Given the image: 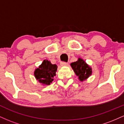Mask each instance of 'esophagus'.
I'll use <instances>...</instances> for the list:
<instances>
[{
	"instance_id": "34e87169",
	"label": "esophagus",
	"mask_w": 124,
	"mask_h": 124,
	"mask_svg": "<svg viewBox=\"0 0 124 124\" xmlns=\"http://www.w3.org/2000/svg\"><path fill=\"white\" fill-rule=\"evenodd\" d=\"M61 66H68V63H66V62H61V63H60Z\"/></svg>"
}]
</instances>
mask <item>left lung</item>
<instances>
[{"instance_id":"left-lung-1","label":"left lung","mask_w":124,"mask_h":124,"mask_svg":"<svg viewBox=\"0 0 124 124\" xmlns=\"http://www.w3.org/2000/svg\"><path fill=\"white\" fill-rule=\"evenodd\" d=\"M74 72L80 82L87 79L92 74V68L82 58H79L76 62L70 63Z\"/></svg>"}]
</instances>
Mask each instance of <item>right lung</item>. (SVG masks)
Listing matches in <instances>:
<instances>
[{
  "mask_svg": "<svg viewBox=\"0 0 124 124\" xmlns=\"http://www.w3.org/2000/svg\"><path fill=\"white\" fill-rule=\"evenodd\" d=\"M57 68L55 64H52L50 61L45 59L35 69L34 75L39 83L43 86H48L54 80V76H56Z\"/></svg>",
  "mask_w": 124,
  "mask_h": 124,
  "instance_id": "1",
  "label": "right lung"
}]
</instances>
